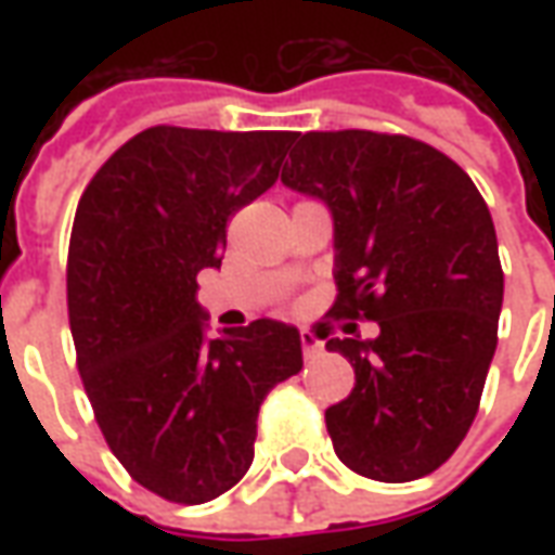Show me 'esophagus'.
<instances>
[{
	"label": "esophagus",
	"instance_id": "obj_1",
	"mask_svg": "<svg viewBox=\"0 0 555 555\" xmlns=\"http://www.w3.org/2000/svg\"><path fill=\"white\" fill-rule=\"evenodd\" d=\"M300 341H302V357H306V360H314V357H321V350H324V341L314 336L312 330H302Z\"/></svg>",
	"mask_w": 555,
	"mask_h": 555
}]
</instances>
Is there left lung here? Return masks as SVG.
<instances>
[{
  "label": "left lung",
  "instance_id": "8db88e82",
  "mask_svg": "<svg viewBox=\"0 0 555 555\" xmlns=\"http://www.w3.org/2000/svg\"><path fill=\"white\" fill-rule=\"evenodd\" d=\"M282 183L333 217L326 350L357 384L326 408L338 461L374 481H413L446 464L473 425L496 350L502 267L485 198L454 159L372 130L294 133ZM377 320L362 339L352 321Z\"/></svg>",
  "mask_w": 555,
  "mask_h": 555
}]
</instances>
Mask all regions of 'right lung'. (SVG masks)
I'll list each match as a JSON object with an SVG mask.
<instances>
[{"mask_svg":"<svg viewBox=\"0 0 555 555\" xmlns=\"http://www.w3.org/2000/svg\"><path fill=\"white\" fill-rule=\"evenodd\" d=\"M291 133L151 127L79 198L67 253L77 365L113 454L163 500H217L255 457L267 392L302 369L300 330L261 318L207 336L198 273L237 207L279 178Z\"/></svg>","mask_w":555,"mask_h":555,"instance_id":"obj_1","label":"right lung"}]
</instances>
